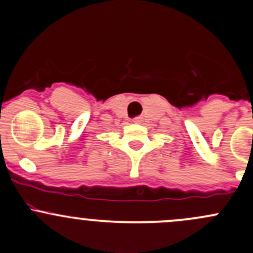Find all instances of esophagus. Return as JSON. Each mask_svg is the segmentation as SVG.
Masks as SVG:
<instances>
[{"instance_id": "obj_1", "label": "esophagus", "mask_w": 253, "mask_h": 253, "mask_svg": "<svg viewBox=\"0 0 253 253\" xmlns=\"http://www.w3.org/2000/svg\"><path fill=\"white\" fill-rule=\"evenodd\" d=\"M132 122H134L135 124H140L142 122V117H136V118L132 119Z\"/></svg>"}]
</instances>
